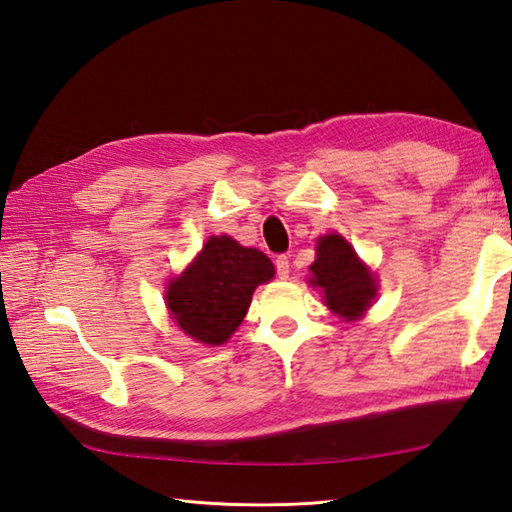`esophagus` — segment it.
Returning a JSON list of instances; mask_svg holds the SVG:
<instances>
[{"label": "esophagus", "mask_w": 512, "mask_h": 512, "mask_svg": "<svg viewBox=\"0 0 512 512\" xmlns=\"http://www.w3.org/2000/svg\"><path fill=\"white\" fill-rule=\"evenodd\" d=\"M274 265H276V274H278V278H289V256H285V254H280V256H276V260H274Z\"/></svg>", "instance_id": "1"}]
</instances>
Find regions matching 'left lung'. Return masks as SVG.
<instances>
[{
	"mask_svg": "<svg viewBox=\"0 0 512 512\" xmlns=\"http://www.w3.org/2000/svg\"><path fill=\"white\" fill-rule=\"evenodd\" d=\"M311 269V283L322 289L327 307L342 318L356 320L371 305L375 278L360 263L351 245L338 234L318 241V258Z\"/></svg>",
	"mask_w": 512,
	"mask_h": 512,
	"instance_id": "left-lung-1",
	"label": "left lung"
}]
</instances>
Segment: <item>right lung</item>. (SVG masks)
I'll return each instance as SVG.
<instances>
[{
  "mask_svg": "<svg viewBox=\"0 0 512 512\" xmlns=\"http://www.w3.org/2000/svg\"><path fill=\"white\" fill-rule=\"evenodd\" d=\"M274 278L271 260L229 236H212L168 287V309L187 336L223 344L241 325L254 289Z\"/></svg>",
  "mask_w": 512,
  "mask_h": 512,
  "instance_id": "add662e5",
  "label": "right lung"
}]
</instances>
